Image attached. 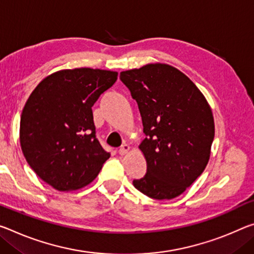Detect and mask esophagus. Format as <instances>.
<instances>
[{"instance_id":"esophagus-1","label":"esophagus","mask_w":254,"mask_h":254,"mask_svg":"<svg viewBox=\"0 0 254 254\" xmlns=\"http://www.w3.org/2000/svg\"><path fill=\"white\" fill-rule=\"evenodd\" d=\"M128 150H130V146H128V144H127V143H124V144H122V146L120 147V149H119V154L120 155H127V152H128Z\"/></svg>"}]
</instances>
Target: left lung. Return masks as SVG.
<instances>
[{
    "instance_id": "8db88e82",
    "label": "left lung",
    "mask_w": 254,
    "mask_h": 254,
    "mask_svg": "<svg viewBox=\"0 0 254 254\" xmlns=\"http://www.w3.org/2000/svg\"><path fill=\"white\" fill-rule=\"evenodd\" d=\"M120 79L136 100L146 138L139 149L147 173L134 180L149 198L173 199L202 174L215 136L211 108L183 72L164 63L122 71Z\"/></svg>"
}]
</instances>
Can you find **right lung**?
Masks as SVG:
<instances>
[{
	"mask_svg": "<svg viewBox=\"0 0 254 254\" xmlns=\"http://www.w3.org/2000/svg\"><path fill=\"white\" fill-rule=\"evenodd\" d=\"M118 80V72L61 70L31 92L20 120L27 163L55 190L72 191L96 179L111 154L96 138L91 107Z\"/></svg>",
	"mask_w": 254,
	"mask_h": 254,
	"instance_id": "1",
	"label": "right lung"
}]
</instances>
